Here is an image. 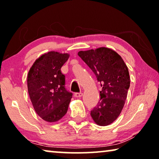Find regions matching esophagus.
<instances>
[{"label":"esophagus","mask_w":159,"mask_h":159,"mask_svg":"<svg viewBox=\"0 0 159 159\" xmlns=\"http://www.w3.org/2000/svg\"><path fill=\"white\" fill-rule=\"evenodd\" d=\"M82 96V92H76V93L75 94V97H77V98H79V97H81Z\"/></svg>","instance_id":"obj_1"}]
</instances>
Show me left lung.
Wrapping results in <instances>:
<instances>
[{
	"label": "left lung",
	"instance_id": "8db88e82",
	"mask_svg": "<svg viewBox=\"0 0 159 159\" xmlns=\"http://www.w3.org/2000/svg\"><path fill=\"white\" fill-rule=\"evenodd\" d=\"M78 55L92 70L102 87L99 102L90 114L98 125H109L119 116L125 103L130 86L128 67L121 56L109 48L80 51Z\"/></svg>",
	"mask_w": 159,
	"mask_h": 159
}]
</instances>
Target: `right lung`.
Segmentation results:
<instances>
[{
	"instance_id": "right-lung-1",
	"label": "right lung",
	"mask_w": 159,
	"mask_h": 159,
	"mask_svg": "<svg viewBox=\"0 0 159 159\" xmlns=\"http://www.w3.org/2000/svg\"><path fill=\"white\" fill-rule=\"evenodd\" d=\"M68 54L49 52L35 60L28 75V89L34 109L43 120L55 122L67 113L72 93L65 87L61 67Z\"/></svg>"
}]
</instances>
